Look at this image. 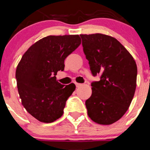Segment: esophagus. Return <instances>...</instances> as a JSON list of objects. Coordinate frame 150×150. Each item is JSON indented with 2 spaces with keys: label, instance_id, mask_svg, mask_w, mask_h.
Instances as JSON below:
<instances>
[{
  "label": "esophagus",
  "instance_id": "1",
  "mask_svg": "<svg viewBox=\"0 0 150 150\" xmlns=\"http://www.w3.org/2000/svg\"><path fill=\"white\" fill-rule=\"evenodd\" d=\"M75 85H76V87H79V86H82V84H80V83H75Z\"/></svg>",
  "mask_w": 150,
  "mask_h": 150
}]
</instances>
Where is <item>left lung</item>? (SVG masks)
<instances>
[{
    "label": "left lung",
    "mask_w": 150,
    "mask_h": 150,
    "mask_svg": "<svg viewBox=\"0 0 150 150\" xmlns=\"http://www.w3.org/2000/svg\"><path fill=\"white\" fill-rule=\"evenodd\" d=\"M82 45L91 74H100L91 84V97L86 100L92 121L110 125L128 110L134 95L137 64L128 50L116 39L102 34H81Z\"/></svg>",
    "instance_id": "obj_1"
}]
</instances>
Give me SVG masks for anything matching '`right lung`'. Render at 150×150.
I'll use <instances>...</instances> for the list:
<instances>
[{
  "instance_id": "add662e5",
  "label": "right lung",
  "mask_w": 150,
  "mask_h": 150,
  "mask_svg": "<svg viewBox=\"0 0 150 150\" xmlns=\"http://www.w3.org/2000/svg\"><path fill=\"white\" fill-rule=\"evenodd\" d=\"M81 43L79 35L48 36L25 52L17 66L16 79L22 104L40 122H53L63 115L66 101L76 86L56 80L64 60Z\"/></svg>"
}]
</instances>
